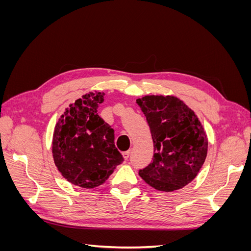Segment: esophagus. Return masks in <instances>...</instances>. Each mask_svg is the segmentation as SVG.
<instances>
[{
	"label": "esophagus",
	"instance_id": "1",
	"mask_svg": "<svg viewBox=\"0 0 251 251\" xmlns=\"http://www.w3.org/2000/svg\"><path fill=\"white\" fill-rule=\"evenodd\" d=\"M130 154H131V151H125V153H123L124 158L126 159V160H127V159L130 158Z\"/></svg>",
	"mask_w": 251,
	"mask_h": 251
}]
</instances>
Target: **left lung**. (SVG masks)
Returning <instances> with one entry per match:
<instances>
[{
  "label": "left lung",
  "mask_w": 251,
  "mask_h": 251,
  "mask_svg": "<svg viewBox=\"0 0 251 251\" xmlns=\"http://www.w3.org/2000/svg\"><path fill=\"white\" fill-rule=\"evenodd\" d=\"M154 143L151 162L139 176L158 191L173 192L192 182L207 155V137L195 112L177 97L149 95L136 100Z\"/></svg>",
  "instance_id": "obj_1"
}]
</instances>
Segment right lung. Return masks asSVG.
I'll list each match as a JSON object with an SVG mask.
<instances>
[{"instance_id":"1","label":"right lung","mask_w":251,"mask_h":251,"mask_svg":"<svg viewBox=\"0 0 251 251\" xmlns=\"http://www.w3.org/2000/svg\"><path fill=\"white\" fill-rule=\"evenodd\" d=\"M104 93L83 95L59 118L52 153L57 170L72 184L93 188L102 184L124 157L115 147L114 130L98 115Z\"/></svg>"}]
</instances>
